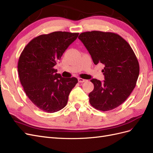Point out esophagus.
Instances as JSON below:
<instances>
[{
	"label": "esophagus",
	"mask_w": 153,
	"mask_h": 153,
	"mask_svg": "<svg viewBox=\"0 0 153 153\" xmlns=\"http://www.w3.org/2000/svg\"><path fill=\"white\" fill-rule=\"evenodd\" d=\"M78 82H80V83H83V82H86V80H85V79H83V78H78Z\"/></svg>",
	"instance_id": "34e87169"
}]
</instances>
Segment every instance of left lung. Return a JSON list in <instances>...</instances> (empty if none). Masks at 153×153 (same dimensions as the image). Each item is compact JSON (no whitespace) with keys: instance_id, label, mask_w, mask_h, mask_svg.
I'll use <instances>...</instances> for the list:
<instances>
[{"instance_id":"8db88e82","label":"left lung","mask_w":153,"mask_h":153,"mask_svg":"<svg viewBox=\"0 0 153 153\" xmlns=\"http://www.w3.org/2000/svg\"><path fill=\"white\" fill-rule=\"evenodd\" d=\"M78 38L89 51L94 64L104 65L105 80H91L90 104L96 109L109 111L124 102L135 88L139 64L130 45L121 36L110 32H82Z\"/></svg>"}]
</instances>
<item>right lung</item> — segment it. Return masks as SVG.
<instances>
[{"mask_svg": "<svg viewBox=\"0 0 153 153\" xmlns=\"http://www.w3.org/2000/svg\"><path fill=\"white\" fill-rule=\"evenodd\" d=\"M79 33L57 31L32 39L18 59V71L26 95L37 107L53 113L65 107L77 78H63L54 66Z\"/></svg>", "mask_w": 153, "mask_h": 153, "instance_id": "add662e5", "label": "right lung"}]
</instances>
